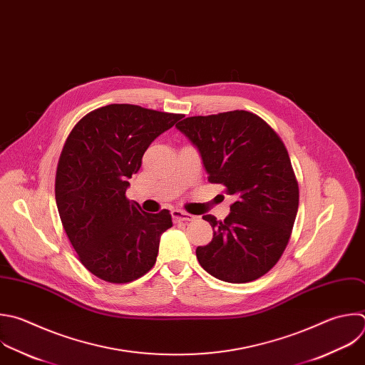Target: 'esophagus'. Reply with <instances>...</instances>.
<instances>
[{
  "mask_svg": "<svg viewBox=\"0 0 365 365\" xmlns=\"http://www.w3.org/2000/svg\"><path fill=\"white\" fill-rule=\"evenodd\" d=\"M172 217H173V220H186V222H190V220L196 219V216H193L190 213H186L183 210H179V209L172 210Z\"/></svg>",
  "mask_w": 365,
  "mask_h": 365,
  "instance_id": "obj_1",
  "label": "esophagus"
}]
</instances>
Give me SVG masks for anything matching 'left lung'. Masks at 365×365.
Here are the masks:
<instances>
[{
  "label": "left lung",
  "mask_w": 365,
  "mask_h": 365,
  "mask_svg": "<svg viewBox=\"0 0 365 365\" xmlns=\"http://www.w3.org/2000/svg\"><path fill=\"white\" fill-rule=\"evenodd\" d=\"M176 128L197 149L209 182L235 197L225 220L203 216L213 237L196 248L200 267L230 284L261 278L284 254L298 212V183L282 140L245 110L187 117Z\"/></svg>",
  "instance_id": "left-lung-1"
}]
</instances>
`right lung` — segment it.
<instances>
[{"label":"right lung","mask_w":365,"mask_h":365,"mask_svg":"<svg viewBox=\"0 0 365 365\" xmlns=\"http://www.w3.org/2000/svg\"><path fill=\"white\" fill-rule=\"evenodd\" d=\"M182 117L108 104L84 115L66 140L56 175L58 215L81 264L103 281H135L156 262L172 216L128 200V180L150 143Z\"/></svg>","instance_id":"add662e5"}]
</instances>
